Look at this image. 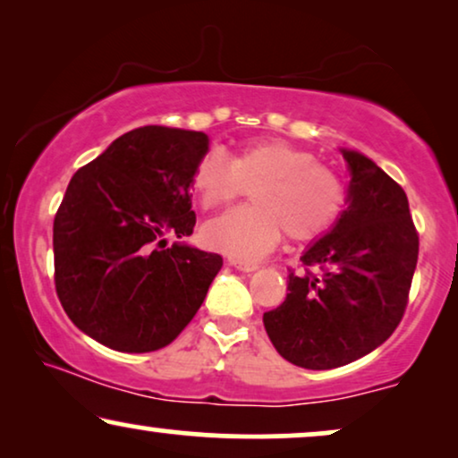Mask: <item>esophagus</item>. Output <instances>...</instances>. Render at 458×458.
Segmentation results:
<instances>
[{"mask_svg":"<svg viewBox=\"0 0 458 458\" xmlns=\"http://www.w3.org/2000/svg\"><path fill=\"white\" fill-rule=\"evenodd\" d=\"M229 265L233 267V268H237V271H243V273L256 271V268H259V265H256V262H252V260H237V259H231Z\"/></svg>","mask_w":458,"mask_h":458,"instance_id":"1","label":"esophagus"}]
</instances>
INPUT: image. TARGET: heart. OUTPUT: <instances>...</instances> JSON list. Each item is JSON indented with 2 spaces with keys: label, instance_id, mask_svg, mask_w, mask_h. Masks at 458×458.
<instances>
[{
  "label": "heart",
  "instance_id": "heart-1",
  "mask_svg": "<svg viewBox=\"0 0 458 458\" xmlns=\"http://www.w3.org/2000/svg\"><path fill=\"white\" fill-rule=\"evenodd\" d=\"M252 187L254 204L235 208L204 231L212 248L233 259H259L285 233L309 242L334 227L346 206V183L317 156L284 141H248L227 158L210 149L191 171L204 210H218Z\"/></svg>",
  "mask_w": 458,
  "mask_h": 458
}]
</instances>
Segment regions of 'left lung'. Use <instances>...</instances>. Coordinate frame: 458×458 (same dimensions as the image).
<instances>
[{"label": "left lung", "instance_id": "left-lung-1", "mask_svg": "<svg viewBox=\"0 0 458 458\" xmlns=\"http://www.w3.org/2000/svg\"><path fill=\"white\" fill-rule=\"evenodd\" d=\"M348 162V208L327 235L290 268L287 293L262 323L292 365L323 371L373 352L394 334L409 304L419 233L403 187L367 156Z\"/></svg>", "mask_w": 458, "mask_h": 458}]
</instances>
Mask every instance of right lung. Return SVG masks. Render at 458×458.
<instances>
[{
	"label": "right lung",
	"instance_id": "right-lung-1",
	"mask_svg": "<svg viewBox=\"0 0 458 458\" xmlns=\"http://www.w3.org/2000/svg\"><path fill=\"white\" fill-rule=\"evenodd\" d=\"M208 152L199 131L149 124L81 166L54 218L62 309L118 352H154L187 327L223 259L165 235L193 233L191 171Z\"/></svg>",
	"mask_w": 458,
	"mask_h": 458
}]
</instances>
